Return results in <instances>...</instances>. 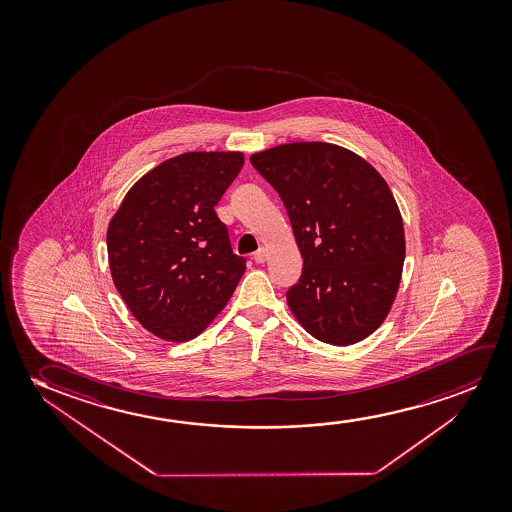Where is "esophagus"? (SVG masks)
Masks as SVG:
<instances>
[{"label":"esophagus","mask_w":512,"mask_h":512,"mask_svg":"<svg viewBox=\"0 0 512 512\" xmlns=\"http://www.w3.org/2000/svg\"><path fill=\"white\" fill-rule=\"evenodd\" d=\"M253 260L257 262V264H264L267 260V248L266 246H260L257 252L253 253Z\"/></svg>","instance_id":"34e87169"}]
</instances>
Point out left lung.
Instances as JSON below:
<instances>
[{
    "label": "left lung",
    "instance_id": "1",
    "mask_svg": "<svg viewBox=\"0 0 512 512\" xmlns=\"http://www.w3.org/2000/svg\"><path fill=\"white\" fill-rule=\"evenodd\" d=\"M280 194L304 264L287 292L297 322L322 343L371 336L392 309L406 257L399 206L364 157L323 141L252 154Z\"/></svg>",
    "mask_w": 512,
    "mask_h": 512
}]
</instances>
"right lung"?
Masks as SVG:
<instances>
[{"instance_id": "right-lung-1", "label": "right lung", "mask_w": 512, "mask_h": 512, "mask_svg": "<svg viewBox=\"0 0 512 512\" xmlns=\"http://www.w3.org/2000/svg\"><path fill=\"white\" fill-rule=\"evenodd\" d=\"M245 164L241 152H187L150 169L129 189L108 232L113 285L154 336L185 343L225 308L243 257L215 206Z\"/></svg>"}]
</instances>
